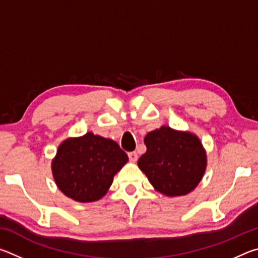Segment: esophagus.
I'll list each match as a JSON object with an SVG mask.
<instances>
[{
  "mask_svg": "<svg viewBox=\"0 0 258 258\" xmlns=\"http://www.w3.org/2000/svg\"><path fill=\"white\" fill-rule=\"evenodd\" d=\"M128 158H130V160L131 161H133V163H135V161L138 160V154L135 151H131V152H128Z\"/></svg>",
  "mask_w": 258,
  "mask_h": 258,
  "instance_id": "34e87169",
  "label": "esophagus"
}]
</instances>
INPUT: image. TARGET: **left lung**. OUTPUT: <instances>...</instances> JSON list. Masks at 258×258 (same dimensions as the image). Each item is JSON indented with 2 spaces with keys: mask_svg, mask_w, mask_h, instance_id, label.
Instances as JSON below:
<instances>
[{
  "mask_svg": "<svg viewBox=\"0 0 258 258\" xmlns=\"http://www.w3.org/2000/svg\"><path fill=\"white\" fill-rule=\"evenodd\" d=\"M138 166L156 191L180 197L194 191L206 171V150L197 135L169 126L148 133Z\"/></svg>",
  "mask_w": 258,
  "mask_h": 258,
  "instance_id": "obj_1",
  "label": "left lung"
}]
</instances>
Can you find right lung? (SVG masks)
<instances>
[{"label": "right lung", "instance_id": "right-lung-1", "mask_svg": "<svg viewBox=\"0 0 258 258\" xmlns=\"http://www.w3.org/2000/svg\"><path fill=\"white\" fill-rule=\"evenodd\" d=\"M128 157L111 139L87 132L59 145L51 169L59 190L78 203L101 199Z\"/></svg>", "mask_w": 258, "mask_h": 258}]
</instances>
